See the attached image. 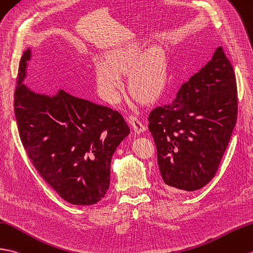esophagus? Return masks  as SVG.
<instances>
[{"instance_id": "1", "label": "esophagus", "mask_w": 253, "mask_h": 253, "mask_svg": "<svg viewBox=\"0 0 253 253\" xmlns=\"http://www.w3.org/2000/svg\"><path fill=\"white\" fill-rule=\"evenodd\" d=\"M129 124L131 125L133 131L136 133H141V132L145 130L144 124L140 121V119H138L136 115L129 116Z\"/></svg>"}]
</instances>
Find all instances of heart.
<instances>
[{
    "label": "heart",
    "instance_id": "1",
    "mask_svg": "<svg viewBox=\"0 0 253 253\" xmlns=\"http://www.w3.org/2000/svg\"><path fill=\"white\" fill-rule=\"evenodd\" d=\"M142 50L138 45L120 47L109 51L104 61L96 63L95 75L98 91L105 101L116 103L124 90L123 73L130 68L129 86L146 100L161 95L167 81V66L163 55L153 52L142 61Z\"/></svg>",
    "mask_w": 253,
    "mask_h": 253
}]
</instances>
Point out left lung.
Instances as JSON below:
<instances>
[{
  "instance_id": "obj_1",
  "label": "left lung",
  "mask_w": 253,
  "mask_h": 253,
  "mask_svg": "<svg viewBox=\"0 0 253 253\" xmlns=\"http://www.w3.org/2000/svg\"><path fill=\"white\" fill-rule=\"evenodd\" d=\"M237 86L220 46L181 86L171 104L149 115L164 186L196 191L214 177L237 120Z\"/></svg>"
}]
</instances>
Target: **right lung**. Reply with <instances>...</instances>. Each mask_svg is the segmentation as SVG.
<instances>
[{"mask_svg":"<svg viewBox=\"0 0 253 253\" xmlns=\"http://www.w3.org/2000/svg\"><path fill=\"white\" fill-rule=\"evenodd\" d=\"M31 50L22 54L15 90V115L33 166L64 201L89 206L110 186L111 160L129 132L124 117L104 105L59 90L37 93L22 83Z\"/></svg>","mask_w":253,"mask_h":253,"instance_id":"1","label":"right lung"}]
</instances>
